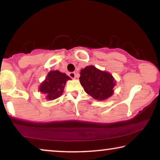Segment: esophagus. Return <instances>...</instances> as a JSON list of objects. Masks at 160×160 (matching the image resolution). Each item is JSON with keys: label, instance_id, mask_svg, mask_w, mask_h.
Wrapping results in <instances>:
<instances>
[{"label": "esophagus", "instance_id": "esophagus-1", "mask_svg": "<svg viewBox=\"0 0 160 160\" xmlns=\"http://www.w3.org/2000/svg\"><path fill=\"white\" fill-rule=\"evenodd\" d=\"M68 75L71 78H76V73L74 72H71L68 73Z\"/></svg>", "mask_w": 160, "mask_h": 160}]
</instances>
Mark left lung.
Listing matches in <instances>:
<instances>
[{
  "instance_id": "8db88e82",
  "label": "left lung",
  "mask_w": 160,
  "mask_h": 160,
  "mask_svg": "<svg viewBox=\"0 0 160 160\" xmlns=\"http://www.w3.org/2000/svg\"><path fill=\"white\" fill-rule=\"evenodd\" d=\"M80 75L81 84L84 91L93 98L104 100L113 95L116 82L108 72L89 65L81 71Z\"/></svg>"
}]
</instances>
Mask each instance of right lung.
<instances>
[{
	"label": "right lung",
	"instance_id": "1",
	"mask_svg": "<svg viewBox=\"0 0 160 160\" xmlns=\"http://www.w3.org/2000/svg\"><path fill=\"white\" fill-rule=\"evenodd\" d=\"M71 79L65 73L59 71H51L48 73L46 79L39 87V91L45 94L48 100L56 99L62 95L65 83Z\"/></svg>",
	"mask_w": 160,
	"mask_h": 160
}]
</instances>
